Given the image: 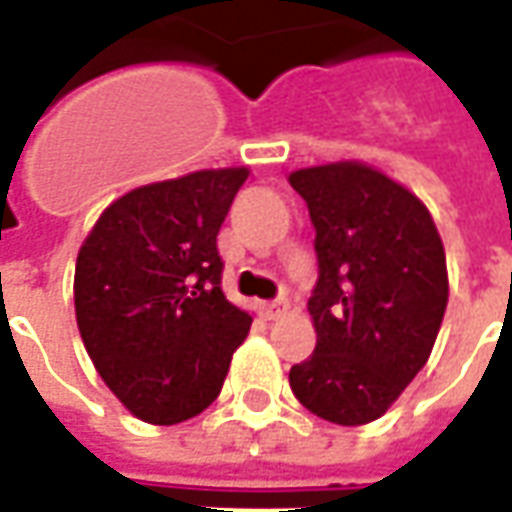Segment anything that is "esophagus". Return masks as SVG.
I'll list each match as a JSON object with an SVG mask.
<instances>
[{"label": "esophagus", "mask_w": 512, "mask_h": 512, "mask_svg": "<svg viewBox=\"0 0 512 512\" xmlns=\"http://www.w3.org/2000/svg\"><path fill=\"white\" fill-rule=\"evenodd\" d=\"M288 299H277V302H263V305H260V313H263V316L268 318V321H274V318H280V316H285V313H288Z\"/></svg>", "instance_id": "34e87169"}]
</instances>
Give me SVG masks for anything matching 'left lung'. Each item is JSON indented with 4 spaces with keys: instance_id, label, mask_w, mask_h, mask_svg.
I'll use <instances>...</instances> for the list:
<instances>
[{
    "instance_id": "8db88e82",
    "label": "left lung",
    "mask_w": 512,
    "mask_h": 512,
    "mask_svg": "<svg viewBox=\"0 0 512 512\" xmlns=\"http://www.w3.org/2000/svg\"><path fill=\"white\" fill-rule=\"evenodd\" d=\"M316 227V349L288 374L313 416L360 427L402 396L441 330L446 252L427 205L360 160L288 174Z\"/></svg>"
}]
</instances>
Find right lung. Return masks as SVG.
<instances>
[{
    "label": "right lung",
    "instance_id": "1",
    "mask_svg": "<svg viewBox=\"0 0 512 512\" xmlns=\"http://www.w3.org/2000/svg\"><path fill=\"white\" fill-rule=\"evenodd\" d=\"M246 166L132 188L102 210L74 268V313L99 377L146 424L216 402L252 316L221 293L216 235Z\"/></svg>",
    "mask_w": 512,
    "mask_h": 512
}]
</instances>
